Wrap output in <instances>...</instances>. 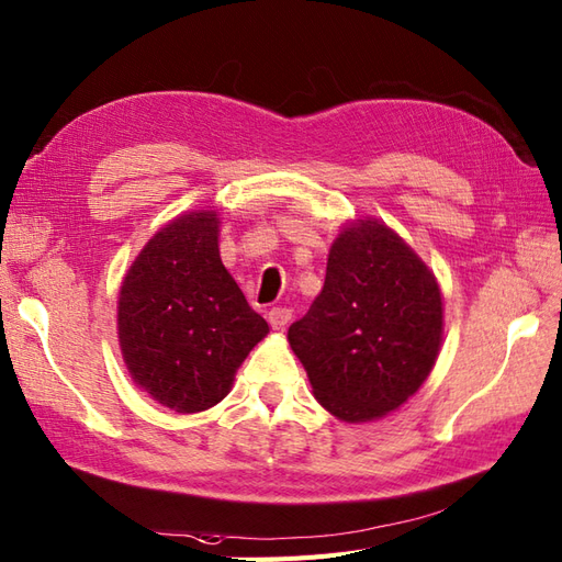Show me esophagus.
<instances>
[{"label": "esophagus", "mask_w": 562, "mask_h": 562, "mask_svg": "<svg viewBox=\"0 0 562 562\" xmlns=\"http://www.w3.org/2000/svg\"><path fill=\"white\" fill-rule=\"evenodd\" d=\"M269 324H271V329H283L285 324L291 322V317H293V313L289 307H271L269 310Z\"/></svg>", "instance_id": "34e87169"}]
</instances>
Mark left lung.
<instances>
[{
    "instance_id": "left-lung-1",
    "label": "left lung",
    "mask_w": 562,
    "mask_h": 562,
    "mask_svg": "<svg viewBox=\"0 0 562 562\" xmlns=\"http://www.w3.org/2000/svg\"><path fill=\"white\" fill-rule=\"evenodd\" d=\"M432 271L378 218L346 226L327 257L324 289L291 324L289 344L317 402L346 423L375 420L418 392L442 344Z\"/></svg>"
}]
</instances>
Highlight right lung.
<instances>
[{"label": "right lung", "instance_id": "add662e5", "mask_svg": "<svg viewBox=\"0 0 562 562\" xmlns=\"http://www.w3.org/2000/svg\"><path fill=\"white\" fill-rule=\"evenodd\" d=\"M216 211L160 228L132 261L117 301V336L132 380L178 414L216 406L240 363L269 334L223 267Z\"/></svg>", "mask_w": 562, "mask_h": 562}]
</instances>
